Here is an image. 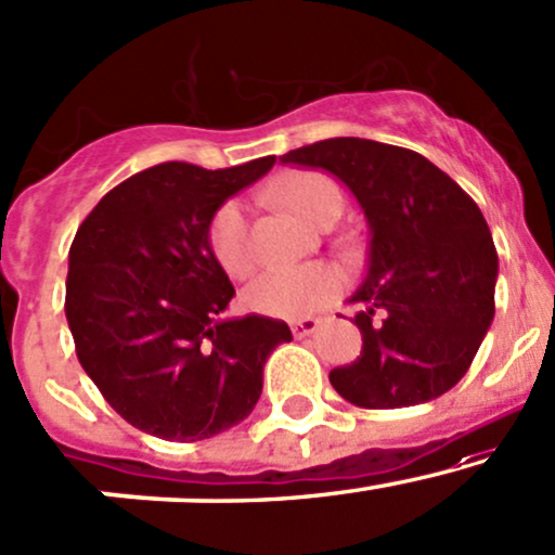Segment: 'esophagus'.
Wrapping results in <instances>:
<instances>
[{
    "label": "esophagus",
    "mask_w": 555,
    "mask_h": 555,
    "mask_svg": "<svg viewBox=\"0 0 555 555\" xmlns=\"http://www.w3.org/2000/svg\"><path fill=\"white\" fill-rule=\"evenodd\" d=\"M319 324L321 321L319 319H313V315H302V319H295L292 321V334H295L297 339H302V337H308V334H313L315 328H319Z\"/></svg>",
    "instance_id": "1"
}]
</instances>
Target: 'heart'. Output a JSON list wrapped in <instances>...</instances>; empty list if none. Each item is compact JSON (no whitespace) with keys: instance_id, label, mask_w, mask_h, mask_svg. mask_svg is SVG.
<instances>
[{"instance_id":"b5f03b06","label":"heart","mask_w":555,"mask_h":555,"mask_svg":"<svg viewBox=\"0 0 555 555\" xmlns=\"http://www.w3.org/2000/svg\"><path fill=\"white\" fill-rule=\"evenodd\" d=\"M273 194L306 221L321 223L334 210H343V192L332 179L315 170H295L279 179ZM208 249L229 276L242 279L253 271L255 249L249 240V216L245 203L227 199L208 221ZM339 292V276L328 266H300L266 271L242 292L247 310L271 319H295L321 308Z\"/></svg>"}]
</instances>
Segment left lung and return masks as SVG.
I'll return each instance as SVG.
<instances>
[{"instance_id":"obj_1","label":"left lung","mask_w":555,"mask_h":555,"mask_svg":"<svg viewBox=\"0 0 555 555\" xmlns=\"http://www.w3.org/2000/svg\"><path fill=\"white\" fill-rule=\"evenodd\" d=\"M282 163L337 176L369 223L350 297L363 347L332 387L352 405L408 408L459 385L495 315L498 253L477 203L424 155L371 139H324Z\"/></svg>"}]
</instances>
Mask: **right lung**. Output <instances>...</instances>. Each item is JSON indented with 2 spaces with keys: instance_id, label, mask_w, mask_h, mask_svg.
<instances>
[{
  "instance_id": "obj_1",
  "label": "right lung",
  "mask_w": 555,
  "mask_h": 555,
  "mask_svg": "<svg viewBox=\"0 0 555 555\" xmlns=\"http://www.w3.org/2000/svg\"><path fill=\"white\" fill-rule=\"evenodd\" d=\"M276 157L208 170L160 163L109 189L73 236L65 315L76 356L115 413L160 440H205L249 416L273 347L268 315L218 319L234 297L208 221Z\"/></svg>"
}]
</instances>
